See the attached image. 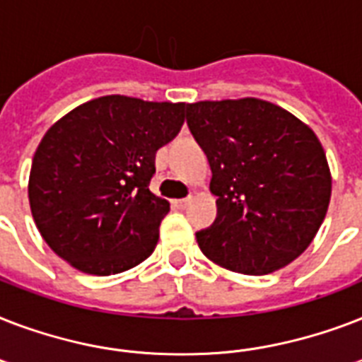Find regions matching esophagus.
Segmentation results:
<instances>
[{"instance_id":"1","label":"esophagus","mask_w":362,"mask_h":362,"mask_svg":"<svg viewBox=\"0 0 362 362\" xmlns=\"http://www.w3.org/2000/svg\"><path fill=\"white\" fill-rule=\"evenodd\" d=\"M187 203H189V199H176V201H173V206L178 210H184L187 206Z\"/></svg>"}]
</instances>
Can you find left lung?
<instances>
[{"label": "left lung", "mask_w": 362, "mask_h": 362, "mask_svg": "<svg viewBox=\"0 0 362 362\" xmlns=\"http://www.w3.org/2000/svg\"><path fill=\"white\" fill-rule=\"evenodd\" d=\"M186 122L212 170L214 223L201 252L242 274H269L314 240L331 201V173L308 125L261 99L186 105Z\"/></svg>", "instance_id": "obj_1"}]
</instances>
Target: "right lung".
I'll return each mask as SVG.
<instances>
[{
	"label": "right lung",
	"mask_w": 362,
	"mask_h": 362,
	"mask_svg": "<svg viewBox=\"0 0 362 362\" xmlns=\"http://www.w3.org/2000/svg\"><path fill=\"white\" fill-rule=\"evenodd\" d=\"M184 103L105 95L50 127L30 173V206L48 246L86 274L133 269L153 252L169 203L150 192L156 152L178 135Z\"/></svg>",
	"instance_id": "obj_1"
}]
</instances>
